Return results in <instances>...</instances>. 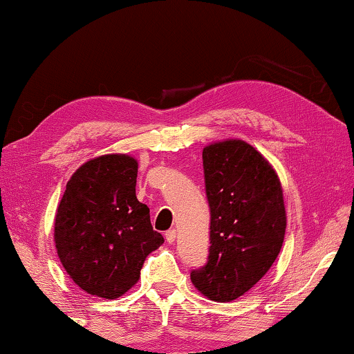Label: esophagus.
<instances>
[{
    "instance_id": "obj_1",
    "label": "esophagus",
    "mask_w": 354,
    "mask_h": 354,
    "mask_svg": "<svg viewBox=\"0 0 354 354\" xmlns=\"http://www.w3.org/2000/svg\"><path fill=\"white\" fill-rule=\"evenodd\" d=\"M176 236H177L176 229H171L166 232V240L169 241V243H174V241H176Z\"/></svg>"
}]
</instances>
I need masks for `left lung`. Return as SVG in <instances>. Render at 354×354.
Segmentation results:
<instances>
[{
	"mask_svg": "<svg viewBox=\"0 0 354 354\" xmlns=\"http://www.w3.org/2000/svg\"><path fill=\"white\" fill-rule=\"evenodd\" d=\"M211 246L192 282L214 301H232L253 288L277 259L287 214L280 178L270 162L243 140L203 149Z\"/></svg>",
	"mask_w": 354,
	"mask_h": 354,
	"instance_id": "left-lung-1",
	"label": "left lung"
}]
</instances>
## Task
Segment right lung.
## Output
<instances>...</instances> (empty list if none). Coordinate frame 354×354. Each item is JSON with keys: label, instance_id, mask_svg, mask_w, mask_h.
<instances>
[{"label": "right lung", "instance_id": "obj_1", "mask_svg": "<svg viewBox=\"0 0 354 354\" xmlns=\"http://www.w3.org/2000/svg\"><path fill=\"white\" fill-rule=\"evenodd\" d=\"M137 172V159L129 154L90 159L72 174L57 205V256L88 295L122 297L138 282L147 256L164 243L149 207L135 195Z\"/></svg>", "mask_w": 354, "mask_h": 354}]
</instances>
